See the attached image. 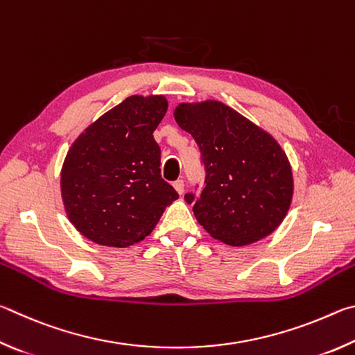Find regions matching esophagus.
<instances>
[{
  "label": "esophagus",
  "instance_id": "1",
  "mask_svg": "<svg viewBox=\"0 0 355 355\" xmlns=\"http://www.w3.org/2000/svg\"><path fill=\"white\" fill-rule=\"evenodd\" d=\"M173 187L176 189V191L179 195H182L184 193V181L182 179H178V181H174L173 182Z\"/></svg>",
  "mask_w": 355,
  "mask_h": 355
}]
</instances>
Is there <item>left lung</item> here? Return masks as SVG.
I'll return each mask as SVG.
<instances>
[{
  "instance_id": "left-lung-1",
  "label": "left lung",
  "mask_w": 355,
  "mask_h": 355,
  "mask_svg": "<svg viewBox=\"0 0 355 355\" xmlns=\"http://www.w3.org/2000/svg\"><path fill=\"white\" fill-rule=\"evenodd\" d=\"M174 118L200 146L206 171L201 193L184 196L198 223L231 246L270 235L293 196L291 166L279 143L220 101L179 104Z\"/></svg>"
}]
</instances>
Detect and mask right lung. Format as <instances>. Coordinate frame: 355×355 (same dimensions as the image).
<instances>
[{
  "label": "right lung",
  "instance_id": "right-lung-1",
  "mask_svg": "<svg viewBox=\"0 0 355 355\" xmlns=\"http://www.w3.org/2000/svg\"><path fill=\"white\" fill-rule=\"evenodd\" d=\"M166 109L164 96H129L74 140L60 190L68 218L84 237L104 246L134 245L179 198L162 179L153 137Z\"/></svg>",
  "mask_w": 355,
  "mask_h": 355
}]
</instances>
